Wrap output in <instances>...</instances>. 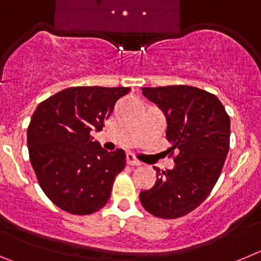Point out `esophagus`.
I'll return each instance as SVG.
<instances>
[{
    "mask_svg": "<svg viewBox=\"0 0 261 261\" xmlns=\"http://www.w3.org/2000/svg\"><path fill=\"white\" fill-rule=\"evenodd\" d=\"M126 163L130 166H141L142 162H140L133 154H126Z\"/></svg>",
    "mask_w": 261,
    "mask_h": 261,
    "instance_id": "34e87169",
    "label": "esophagus"
}]
</instances>
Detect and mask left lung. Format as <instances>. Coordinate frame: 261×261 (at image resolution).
Wrapping results in <instances>:
<instances>
[{
    "instance_id": "left-lung-1",
    "label": "left lung",
    "mask_w": 261,
    "mask_h": 261,
    "mask_svg": "<svg viewBox=\"0 0 261 261\" xmlns=\"http://www.w3.org/2000/svg\"><path fill=\"white\" fill-rule=\"evenodd\" d=\"M167 120L166 137L176 150L172 170H156V181L140 193L141 204L159 218H179L209 196L230 146V117L213 94L186 85L142 87Z\"/></svg>"
}]
</instances>
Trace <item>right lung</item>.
I'll return each mask as SVG.
<instances>
[{
    "mask_svg": "<svg viewBox=\"0 0 261 261\" xmlns=\"http://www.w3.org/2000/svg\"><path fill=\"white\" fill-rule=\"evenodd\" d=\"M129 87H69L41 102L27 128L30 161L41 190L62 211L85 216L107 204L125 151L105 150L102 130Z\"/></svg>",
    "mask_w": 261,
    "mask_h": 261,
    "instance_id": "1",
    "label": "right lung"
}]
</instances>
